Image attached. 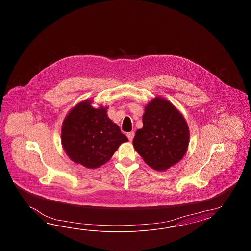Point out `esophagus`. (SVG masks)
Masks as SVG:
<instances>
[{
  "instance_id": "34e87169",
  "label": "esophagus",
  "mask_w": 251,
  "mask_h": 251,
  "mask_svg": "<svg viewBox=\"0 0 251 251\" xmlns=\"http://www.w3.org/2000/svg\"><path fill=\"white\" fill-rule=\"evenodd\" d=\"M127 137L130 141H132L133 140V137H134V132H130V133H127Z\"/></svg>"
}]
</instances>
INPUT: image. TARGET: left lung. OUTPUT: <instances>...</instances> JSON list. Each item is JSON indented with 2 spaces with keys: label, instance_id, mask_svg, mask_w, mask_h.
Here are the masks:
<instances>
[{
  "label": "left lung",
  "instance_id": "1",
  "mask_svg": "<svg viewBox=\"0 0 251 251\" xmlns=\"http://www.w3.org/2000/svg\"><path fill=\"white\" fill-rule=\"evenodd\" d=\"M143 125L133 144L147 165L155 171H166L182 160L188 148L189 128L172 103L155 97L144 107Z\"/></svg>",
  "mask_w": 251,
  "mask_h": 251
}]
</instances>
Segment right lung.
<instances>
[{"label": "right lung", "mask_w": 251, "mask_h": 251, "mask_svg": "<svg viewBox=\"0 0 251 251\" xmlns=\"http://www.w3.org/2000/svg\"><path fill=\"white\" fill-rule=\"evenodd\" d=\"M85 100L70 110L61 130V142L65 153L75 163L97 169L111 159L120 144L128 139L108 118V107L92 106Z\"/></svg>", "instance_id": "right-lung-1"}]
</instances>
